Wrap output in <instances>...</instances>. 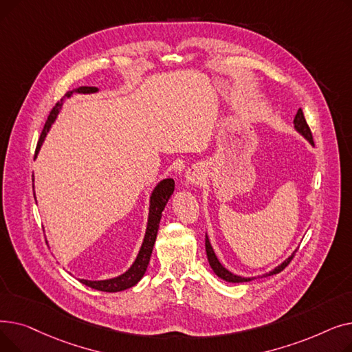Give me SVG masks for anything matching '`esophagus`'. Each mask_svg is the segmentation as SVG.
Returning <instances> with one entry per match:
<instances>
[{
    "label": "esophagus",
    "instance_id": "esophagus-1",
    "mask_svg": "<svg viewBox=\"0 0 352 352\" xmlns=\"http://www.w3.org/2000/svg\"><path fill=\"white\" fill-rule=\"evenodd\" d=\"M201 178H202L201 170H198L197 166H191V168H190L188 173H187V181H188V184H191V186H195V184L199 182Z\"/></svg>",
    "mask_w": 352,
    "mask_h": 352
}]
</instances>
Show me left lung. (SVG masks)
I'll use <instances>...</instances> for the list:
<instances>
[{
	"instance_id": "1",
	"label": "left lung",
	"mask_w": 352,
	"mask_h": 352,
	"mask_svg": "<svg viewBox=\"0 0 352 352\" xmlns=\"http://www.w3.org/2000/svg\"><path fill=\"white\" fill-rule=\"evenodd\" d=\"M294 125H295V129H297V131H298L300 134H302L311 144H314L312 133H311V129H309V126H308V124H307V121H305V117H304V113H302L301 108L298 109L297 116H295V118H294ZM206 251H207V256H208V263H210L211 268L214 270V272L219 276V278H223V280H226V281H228V283H248V281H252V280H254V278H244V276L235 275V274L230 272L228 270H226L223 265H221V263L218 261V258H217V255H215V252H214V250H212V247H211V244H210V239H208L207 235H206ZM294 255H295V252H294L291 256H288L287 260H285L281 265H278L275 270L270 271V274H265V275H272V274L281 272V271L291 263Z\"/></svg>"
}]
</instances>
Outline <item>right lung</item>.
I'll use <instances>...</instances> for the list:
<instances>
[{"mask_svg": "<svg viewBox=\"0 0 352 352\" xmlns=\"http://www.w3.org/2000/svg\"><path fill=\"white\" fill-rule=\"evenodd\" d=\"M97 91H98L97 87H80L74 91H68L65 97H71L72 92H82V94H89V92H97ZM61 105H63V100L55 104V107L51 109V113L45 121V125L43 128V133L40 135L38 144H36L35 155L40 151V146L43 145V141H44L47 133L50 131L51 124L54 122L55 117H57ZM173 192H174V179L173 178L162 179L155 187V190L153 191V195L150 199V217H148L145 238H144V243L141 245V250L137 255V260L131 265V268H129L126 272H124L122 275L117 276V278L104 280V281H88V280H80V281L89 288H94V289L104 291V292H118V291H124L126 288L134 287L144 276L148 263H150V256H151V252H153V248L155 244V238H157V232H158V227H160V219H161V215L166 206V202H168Z\"/></svg>", "mask_w": 352, "mask_h": 352, "instance_id": "1", "label": "right lung"}]
</instances>
